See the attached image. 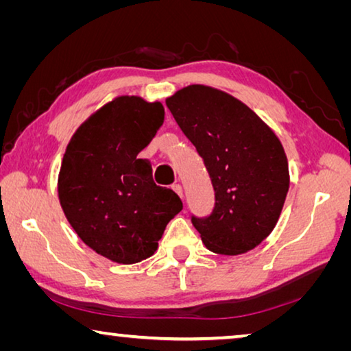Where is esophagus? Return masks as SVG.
Instances as JSON below:
<instances>
[{
  "mask_svg": "<svg viewBox=\"0 0 351 351\" xmlns=\"http://www.w3.org/2000/svg\"><path fill=\"white\" fill-rule=\"evenodd\" d=\"M171 189H173L175 192L178 193V197L182 198V187L180 186V184H173V186H171Z\"/></svg>",
  "mask_w": 351,
  "mask_h": 351,
  "instance_id": "obj_1",
  "label": "esophagus"
}]
</instances>
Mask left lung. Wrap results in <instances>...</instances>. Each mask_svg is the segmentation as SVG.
I'll return each instance as SVG.
<instances>
[{
  "mask_svg": "<svg viewBox=\"0 0 351 351\" xmlns=\"http://www.w3.org/2000/svg\"><path fill=\"white\" fill-rule=\"evenodd\" d=\"M165 105L204 159L215 190L210 215L192 217L204 246L221 255L257 247L276 228L289 189L280 139L247 105L217 88L189 85Z\"/></svg>",
  "mask_w": 351,
  "mask_h": 351,
  "instance_id": "1",
  "label": "left lung"
}]
</instances>
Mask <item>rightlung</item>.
<instances>
[{"instance_id":"obj_1","label":"right lung","mask_w":351,"mask_h":351,"mask_svg":"<svg viewBox=\"0 0 351 351\" xmlns=\"http://www.w3.org/2000/svg\"><path fill=\"white\" fill-rule=\"evenodd\" d=\"M164 122L161 102L119 96L73 134L58 173V199L79 239L121 265L156 252L165 226L182 209L171 189L159 187L138 154Z\"/></svg>"}]
</instances>
